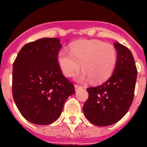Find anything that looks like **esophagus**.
Masks as SVG:
<instances>
[{"instance_id":"34e87169","label":"esophagus","mask_w":147,"mask_h":147,"mask_svg":"<svg viewBox=\"0 0 147 147\" xmlns=\"http://www.w3.org/2000/svg\"><path fill=\"white\" fill-rule=\"evenodd\" d=\"M74 88H75V90H78L79 89H80V88H82V87H81V86H80V85H74Z\"/></svg>"}]
</instances>
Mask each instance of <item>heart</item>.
<instances>
[{
	"instance_id": "1",
	"label": "heart",
	"mask_w": 147,
	"mask_h": 147,
	"mask_svg": "<svg viewBox=\"0 0 147 147\" xmlns=\"http://www.w3.org/2000/svg\"><path fill=\"white\" fill-rule=\"evenodd\" d=\"M57 61L63 74L67 77L78 72L82 64L83 71L77 80L85 82L91 79L94 82H102L113 72L117 53L110 44L98 40H82L73 44L70 51L66 48L61 49Z\"/></svg>"
}]
</instances>
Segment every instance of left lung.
<instances>
[{
	"instance_id": "8db88e82",
	"label": "left lung",
	"mask_w": 147,
	"mask_h": 147,
	"mask_svg": "<svg viewBox=\"0 0 147 147\" xmlns=\"http://www.w3.org/2000/svg\"><path fill=\"white\" fill-rule=\"evenodd\" d=\"M117 61L111 77L96 87L87 88L89 94L83 112L90 122L99 127L120 121L132 105L137 79L134 58L127 47L116 42Z\"/></svg>"
}]
</instances>
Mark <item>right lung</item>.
<instances>
[{"instance_id": "right-lung-1", "label": "right lung", "mask_w": 147, "mask_h": 147, "mask_svg": "<svg viewBox=\"0 0 147 147\" xmlns=\"http://www.w3.org/2000/svg\"><path fill=\"white\" fill-rule=\"evenodd\" d=\"M61 47L58 38L40 39L24 45L13 64V98L32 124L47 125L57 120L66 99L75 93L58 63Z\"/></svg>"}]
</instances>
